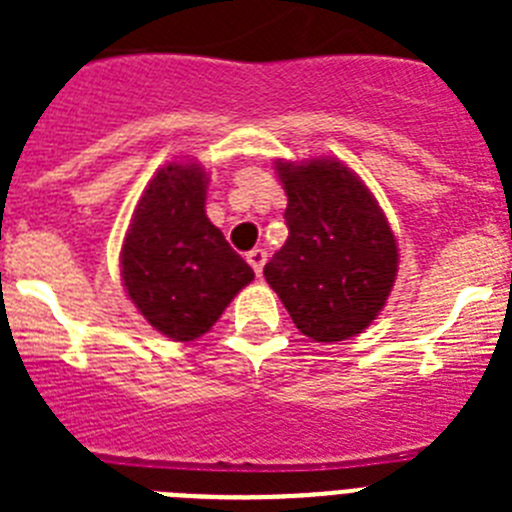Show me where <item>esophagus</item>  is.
I'll return each instance as SVG.
<instances>
[{"instance_id": "1", "label": "esophagus", "mask_w": 512, "mask_h": 512, "mask_svg": "<svg viewBox=\"0 0 512 512\" xmlns=\"http://www.w3.org/2000/svg\"><path fill=\"white\" fill-rule=\"evenodd\" d=\"M246 261L251 264V269L256 271V277H261V271H264L266 264V251L264 248H251V251L246 253Z\"/></svg>"}]
</instances>
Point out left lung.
<instances>
[{
  "label": "left lung",
  "mask_w": 512,
  "mask_h": 512,
  "mask_svg": "<svg viewBox=\"0 0 512 512\" xmlns=\"http://www.w3.org/2000/svg\"><path fill=\"white\" fill-rule=\"evenodd\" d=\"M287 192V243L264 277L307 338H351L379 315L397 274V243L354 171L315 158L279 164Z\"/></svg>",
  "instance_id": "left-lung-1"
}]
</instances>
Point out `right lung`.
Masks as SVG:
<instances>
[{
	"mask_svg": "<svg viewBox=\"0 0 512 512\" xmlns=\"http://www.w3.org/2000/svg\"><path fill=\"white\" fill-rule=\"evenodd\" d=\"M205 171L169 164L151 179L122 246L130 300L171 341H194L217 323L253 269L205 215Z\"/></svg>",
	"mask_w": 512,
	"mask_h": 512,
	"instance_id": "add662e5",
	"label": "right lung"
}]
</instances>
